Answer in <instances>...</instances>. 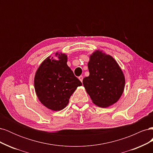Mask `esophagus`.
Returning a JSON list of instances; mask_svg holds the SVG:
<instances>
[{"label":"esophagus","instance_id":"1","mask_svg":"<svg viewBox=\"0 0 153 153\" xmlns=\"http://www.w3.org/2000/svg\"><path fill=\"white\" fill-rule=\"evenodd\" d=\"M78 79H79L82 82V81H83V76H80L79 77H78Z\"/></svg>","mask_w":153,"mask_h":153}]
</instances>
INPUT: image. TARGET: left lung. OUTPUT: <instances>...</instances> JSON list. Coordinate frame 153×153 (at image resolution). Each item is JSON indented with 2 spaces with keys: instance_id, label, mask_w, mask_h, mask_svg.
<instances>
[{
  "instance_id": "1",
  "label": "left lung",
  "mask_w": 153,
  "mask_h": 153,
  "mask_svg": "<svg viewBox=\"0 0 153 153\" xmlns=\"http://www.w3.org/2000/svg\"><path fill=\"white\" fill-rule=\"evenodd\" d=\"M88 69L89 76L83 79V85L93 103L106 108L116 103L125 86L124 73L116 61L96 50L90 55Z\"/></svg>"
}]
</instances>
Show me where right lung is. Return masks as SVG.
Masks as SVG:
<instances>
[{
    "label": "right lung",
    "instance_id": "right-lung-1",
    "mask_svg": "<svg viewBox=\"0 0 153 153\" xmlns=\"http://www.w3.org/2000/svg\"><path fill=\"white\" fill-rule=\"evenodd\" d=\"M55 56L58 60L49 56L40 64L34 76V88L45 106L60 111L67 106L71 96L82 85V82L67 65V55L56 52Z\"/></svg>",
    "mask_w": 153,
    "mask_h": 153
}]
</instances>
